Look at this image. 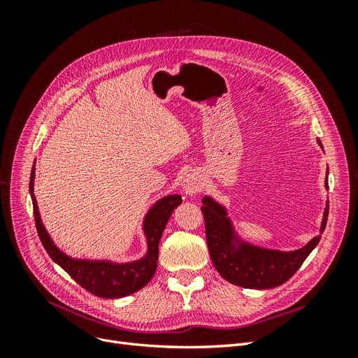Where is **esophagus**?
<instances>
[{
	"label": "esophagus",
	"mask_w": 358,
	"mask_h": 358,
	"mask_svg": "<svg viewBox=\"0 0 358 358\" xmlns=\"http://www.w3.org/2000/svg\"><path fill=\"white\" fill-rule=\"evenodd\" d=\"M203 188V179L199 173H189V175L183 180V191L188 196H196Z\"/></svg>",
	"instance_id": "34e87169"
}]
</instances>
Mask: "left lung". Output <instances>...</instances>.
<instances>
[{
	"instance_id": "obj_1",
	"label": "left lung",
	"mask_w": 358,
	"mask_h": 358,
	"mask_svg": "<svg viewBox=\"0 0 358 358\" xmlns=\"http://www.w3.org/2000/svg\"><path fill=\"white\" fill-rule=\"evenodd\" d=\"M326 187L329 188L327 179ZM201 203L206 241L212 263L225 280L243 288L267 289L287 282L321 239V236L313 237L306 246L291 252L257 248L237 241L231 221L227 218V212L221 204L210 197H203ZM327 216L329 206L324 210L321 233L326 230Z\"/></svg>"
}]
</instances>
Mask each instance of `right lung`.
<instances>
[{
  "instance_id": "add662e5",
  "label": "right lung",
  "mask_w": 358,
  "mask_h": 358,
  "mask_svg": "<svg viewBox=\"0 0 358 358\" xmlns=\"http://www.w3.org/2000/svg\"><path fill=\"white\" fill-rule=\"evenodd\" d=\"M34 167L31 170L29 194L34 208V220L40 241L45 246L50 258L59 264L66 272L94 296L104 299H117L133 294V292L143 288L155 275L158 264V246L161 234L164 231L170 215L182 203V197L167 196L158 200L148 215L145 216L143 230L148 241V252L142 259L134 263L115 264L110 262H88V259H74L55 246L49 237L45 225L41 222L37 200L34 197Z\"/></svg>"
}]
</instances>
